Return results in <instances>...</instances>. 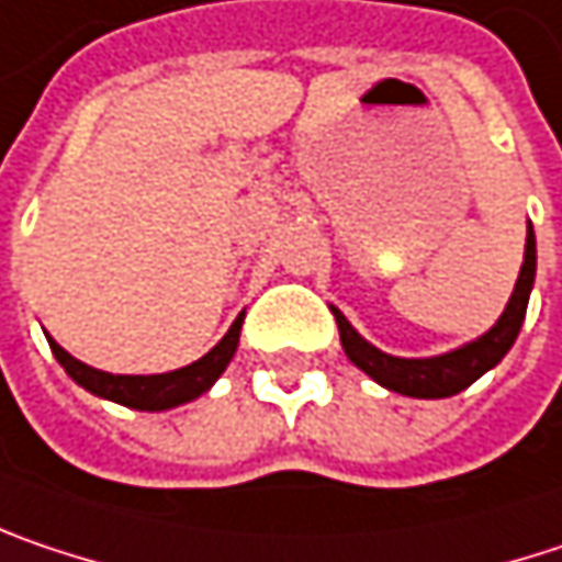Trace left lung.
Instances as JSON below:
<instances>
[{
	"label": "left lung",
	"instance_id": "obj_1",
	"mask_svg": "<svg viewBox=\"0 0 562 562\" xmlns=\"http://www.w3.org/2000/svg\"><path fill=\"white\" fill-rule=\"evenodd\" d=\"M535 271H538V246H535V229L528 223V239H525V261L515 281V291L505 303V313L496 319V326L490 333H483L480 339L467 341L454 351L435 355V358H396L386 355L381 348H374L368 339H361L355 333V326L341 316L333 306V316L339 323L341 348L348 355V361L355 368H361L371 381H378L393 393L403 396H416V400H445L467 390L473 381H480L486 371H493L502 358L508 355V348L518 339V329L525 323V310L528 297L535 288Z\"/></svg>",
	"mask_w": 562,
	"mask_h": 562
}]
</instances>
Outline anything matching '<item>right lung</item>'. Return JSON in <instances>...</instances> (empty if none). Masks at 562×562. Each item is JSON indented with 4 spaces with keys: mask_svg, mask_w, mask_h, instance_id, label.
<instances>
[{
    "mask_svg": "<svg viewBox=\"0 0 562 562\" xmlns=\"http://www.w3.org/2000/svg\"><path fill=\"white\" fill-rule=\"evenodd\" d=\"M243 316L239 313L229 326V333L223 336L204 358H198L194 364L179 368V371H169V374H108L99 368H89L82 361H76L66 348H60L57 341L47 336L50 341V351L54 358L63 364V371L86 386L89 393H95L101 400H111V403H121L127 409H140V413H162V409H172L181 406L188 400H198L201 393H207L214 381L226 371V364L233 361L236 355V345H239V329H243Z\"/></svg>",
    "mask_w": 562,
    "mask_h": 562,
    "instance_id": "1",
    "label": "right lung"
}]
</instances>
